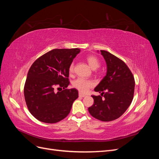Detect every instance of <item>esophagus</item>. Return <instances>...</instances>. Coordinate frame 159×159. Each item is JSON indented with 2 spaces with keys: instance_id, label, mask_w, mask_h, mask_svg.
<instances>
[{
  "instance_id": "1",
  "label": "esophagus",
  "mask_w": 159,
  "mask_h": 159,
  "mask_svg": "<svg viewBox=\"0 0 159 159\" xmlns=\"http://www.w3.org/2000/svg\"><path fill=\"white\" fill-rule=\"evenodd\" d=\"M79 96H80V97H81V98H84L85 96V95L81 93H79Z\"/></svg>"
}]
</instances>
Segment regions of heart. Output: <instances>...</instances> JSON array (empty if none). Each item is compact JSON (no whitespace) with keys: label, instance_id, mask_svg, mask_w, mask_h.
<instances>
[{"label":"heart","instance_id":"obj_1","mask_svg":"<svg viewBox=\"0 0 159 159\" xmlns=\"http://www.w3.org/2000/svg\"><path fill=\"white\" fill-rule=\"evenodd\" d=\"M88 64L93 70L98 69L100 66V61L97 57L95 56H89L86 57ZM74 70V64L71 63L69 66L70 74H72ZM95 84L92 80H86L84 78H78L73 82V87L78 89L80 92L85 93H87L90 88H92Z\"/></svg>","mask_w":159,"mask_h":159}]
</instances>
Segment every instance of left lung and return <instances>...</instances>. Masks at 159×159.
<instances>
[{
	"label": "left lung",
	"mask_w": 159,
	"mask_h": 159,
	"mask_svg": "<svg viewBox=\"0 0 159 159\" xmlns=\"http://www.w3.org/2000/svg\"><path fill=\"white\" fill-rule=\"evenodd\" d=\"M107 64V74L95 88L101 95H92L94 103L88 108L91 116L102 121L120 117L131 105L134 79L125 62L105 50H101Z\"/></svg>",
	"instance_id": "obj_1"
}]
</instances>
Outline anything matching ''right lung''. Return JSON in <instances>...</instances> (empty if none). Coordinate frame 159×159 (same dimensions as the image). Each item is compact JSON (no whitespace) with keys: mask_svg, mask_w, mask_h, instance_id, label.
I'll list each match as a JSON object with an SVG mask.
<instances>
[{"mask_svg":"<svg viewBox=\"0 0 159 159\" xmlns=\"http://www.w3.org/2000/svg\"><path fill=\"white\" fill-rule=\"evenodd\" d=\"M80 52L79 48L54 49L38 57L31 66L24 95L28 110L38 121L55 123L70 113L78 91L67 89L70 84L69 66Z\"/></svg>","mask_w":159,"mask_h":159,"instance_id":"1","label":"right lung"}]
</instances>
